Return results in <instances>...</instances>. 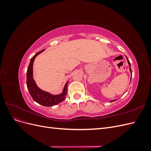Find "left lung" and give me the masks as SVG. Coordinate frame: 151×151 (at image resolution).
<instances>
[{
  "label": "left lung",
  "mask_w": 151,
  "mask_h": 151,
  "mask_svg": "<svg viewBox=\"0 0 151 151\" xmlns=\"http://www.w3.org/2000/svg\"><path fill=\"white\" fill-rule=\"evenodd\" d=\"M127 61H128V63H129V66H130V72H131V74H132V70H131V67H130V62H129V59H128V58L127 57ZM132 78V77H131ZM115 100H116V99H114V100H112V101H111V102H112V101H115Z\"/></svg>",
  "instance_id": "left-lung-1"
}]
</instances>
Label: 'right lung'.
<instances>
[{
    "instance_id": "1",
    "label": "right lung",
    "mask_w": 151,
    "mask_h": 151,
    "mask_svg": "<svg viewBox=\"0 0 151 151\" xmlns=\"http://www.w3.org/2000/svg\"><path fill=\"white\" fill-rule=\"evenodd\" d=\"M45 50V49H44ZM42 50V51L36 53L35 55L31 58L29 65L28 67V70L26 72V84L27 88L29 92L30 95L35 101L44 106H52L56 105L60 102L63 101L65 99L67 93V85L68 83H66L64 89L63 90L62 93L58 95H52L47 92L40 89L38 87L36 86L35 82L33 77V62L36 57L44 51Z\"/></svg>"
}]
</instances>
